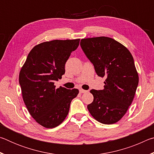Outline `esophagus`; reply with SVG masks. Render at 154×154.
I'll list each match as a JSON object with an SVG mask.
<instances>
[{
    "label": "esophagus",
    "instance_id": "34e87169",
    "mask_svg": "<svg viewBox=\"0 0 154 154\" xmlns=\"http://www.w3.org/2000/svg\"><path fill=\"white\" fill-rule=\"evenodd\" d=\"M88 92L87 90H83V89H80V90H79V92L82 93V94L85 93V92Z\"/></svg>",
    "mask_w": 154,
    "mask_h": 154
}]
</instances>
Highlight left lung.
Instances as JSON below:
<instances>
[{"label":"left lung","mask_w":154,"mask_h":154,"mask_svg":"<svg viewBox=\"0 0 154 154\" xmlns=\"http://www.w3.org/2000/svg\"><path fill=\"white\" fill-rule=\"evenodd\" d=\"M80 45L96 74L106 78L103 90H90L94 100L88 111L100 123H116L131 105L139 84L133 57L122 44L106 36L83 38Z\"/></svg>","instance_id":"8db88e82"}]
</instances>
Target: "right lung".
I'll return each mask as SVG.
<instances>
[{
  "label": "right lung",
  "mask_w": 154,
  "mask_h": 154,
  "mask_svg": "<svg viewBox=\"0 0 154 154\" xmlns=\"http://www.w3.org/2000/svg\"><path fill=\"white\" fill-rule=\"evenodd\" d=\"M80 39L54 40L34 47L19 75L24 102L41 126L53 128L63 122L79 90L56 88L54 82L65 73V64Z\"/></svg>",
  "instance_id": "right-lung-1"
}]
</instances>
